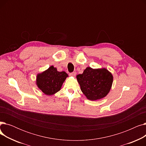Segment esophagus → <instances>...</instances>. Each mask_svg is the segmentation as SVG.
I'll use <instances>...</instances> for the list:
<instances>
[{
	"label": "esophagus",
	"instance_id": "esophagus-1",
	"mask_svg": "<svg viewBox=\"0 0 146 146\" xmlns=\"http://www.w3.org/2000/svg\"><path fill=\"white\" fill-rule=\"evenodd\" d=\"M76 72H72V73L69 74V75H70V76H72V77H74V76H76Z\"/></svg>",
	"mask_w": 146,
	"mask_h": 146
}]
</instances>
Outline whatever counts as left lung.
<instances>
[{
  "label": "left lung",
  "instance_id": "left-lung-1",
  "mask_svg": "<svg viewBox=\"0 0 146 146\" xmlns=\"http://www.w3.org/2000/svg\"><path fill=\"white\" fill-rule=\"evenodd\" d=\"M83 94L90 101H96L105 97L110 92L113 76L105 68L94 69L87 67L82 74L76 76Z\"/></svg>",
  "mask_w": 146,
  "mask_h": 146
}]
</instances>
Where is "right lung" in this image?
<instances>
[{"label":"right lung","mask_w":146,"mask_h":146,"mask_svg":"<svg viewBox=\"0 0 146 146\" xmlns=\"http://www.w3.org/2000/svg\"><path fill=\"white\" fill-rule=\"evenodd\" d=\"M68 74L65 72H58L51 66L47 70L37 74L36 84L42 92L47 95H52L58 92Z\"/></svg>","instance_id":"obj_1"}]
</instances>
